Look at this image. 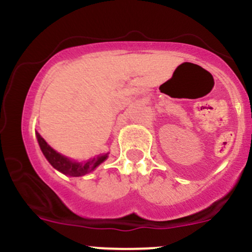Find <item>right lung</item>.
Returning a JSON list of instances; mask_svg holds the SVG:
<instances>
[{"label": "right lung", "instance_id": "obj_1", "mask_svg": "<svg viewBox=\"0 0 252 252\" xmlns=\"http://www.w3.org/2000/svg\"><path fill=\"white\" fill-rule=\"evenodd\" d=\"M36 138L37 142H39L40 148H41V152L43 153V155H45V158L48 160V162H50L54 168L66 175L83 176L89 174V173H91L92 170L99 166V164L108 158V154L98 155L90 158L88 161H85L84 163L76 162V161H71L70 158H65V156L57 153L54 149H52L51 147L46 143V141L40 136L39 132H36Z\"/></svg>", "mask_w": 252, "mask_h": 252}]
</instances>
